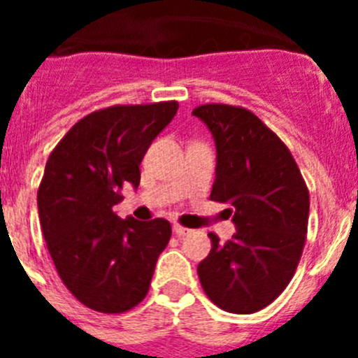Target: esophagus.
I'll use <instances>...</instances> for the list:
<instances>
[{
	"mask_svg": "<svg viewBox=\"0 0 358 358\" xmlns=\"http://www.w3.org/2000/svg\"><path fill=\"white\" fill-rule=\"evenodd\" d=\"M173 233H176L177 236H186V235H189V233H192V229L179 226V224H173Z\"/></svg>",
	"mask_w": 358,
	"mask_h": 358,
	"instance_id": "34e87169",
	"label": "esophagus"
}]
</instances>
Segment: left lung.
<instances>
[{"instance_id":"left-lung-1","label":"left lung","mask_w":358,"mask_h":358,"mask_svg":"<svg viewBox=\"0 0 358 358\" xmlns=\"http://www.w3.org/2000/svg\"><path fill=\"white\" fill-rule=\"evenodd\" d=\"M194 116L217 145L210 199L229 202L236 233L199 264L201 285L218 308L255 314L276 299L301 260L310 195L287 145L245 107L206 103Z\"/></svg>"}]
</instances>
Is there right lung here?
<instances>
[{
  "instance_id": "obj_1",
  "label": "right lung",
  "mask_w": 358,
  "mask_h": 358,
  "mask_svg": "<svg viewBox=\"0 0 358 358\" xmlns=\"http://www.w3.org/2000/svg\"><path fill=\"white\" fill-rule=\"evenodd\" d=\"M179 103L110 106L78 120L50 154L37 208L50 256L66 289L87 308L122 314L145 299L172 226L118 218L123 186Z\"/></svg>"
}]
</instances>
